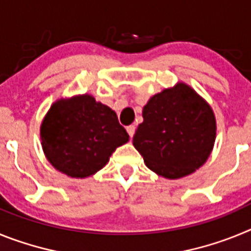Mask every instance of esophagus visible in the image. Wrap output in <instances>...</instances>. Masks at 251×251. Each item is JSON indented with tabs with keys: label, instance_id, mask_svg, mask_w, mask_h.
Listing matches in <instances>:
<instances>
[{
	"label": "esophagus",
	"instance_id": "obj_1",
	"mask_svg": "<svg viewBox=\"0 0 251 251\" xmlns=\"http://www.w3.org/2000/svg\"><path fill=\"white\" fill-rule=\"evenodd\" d=\"M134 130H136V127H134V126H128L127 127V132H128V134H129L130 138L134 136Z\"/></svg>",
	"mask_w": 251,
	"mask_h": 251
}]
</instances>
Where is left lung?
<instances>
[{"label": "left lung", "mask_w": 251, "mask_h": 251, "mask_svg": "<svg viewBox=\"0 0 251 251\" xmlns=\"http://www.w3.org/2000/svg\"><path fill=\"white\" fill-rule=\"evenodd\" d=\"M142 115L133 146L153 172L181 178L207 161L216 138V119L191 86L178 83L153 95Z\"/></svg>", "instance_id": "8db88e82"}]
</instances>
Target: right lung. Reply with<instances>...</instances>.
Returning a JSON list of instances; mask_svg holds the SVG:
<instances>
[{
	"label": "right lung",
	"instance_id": "right-lung-1",
	"mask_svg": "<svg viewBox=\"0 0 251 251\" xmlns=\"http://www.w3.org/2000/svg\"><path fill=\"white\" fill-rule=\"evenodd\" d=\"M40 137L48 161L73 178L98 172L115 148L129 141L114 110L89 94L55 101L44 118Z\"/></svg>",
	"mask_w": 251,
	"mask_h": 251
}]
</instances>
